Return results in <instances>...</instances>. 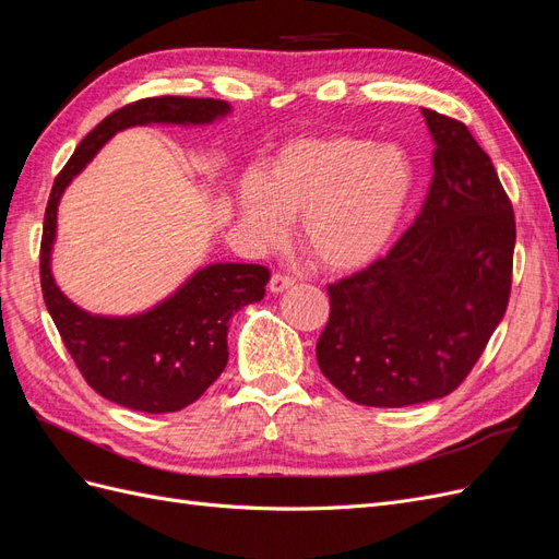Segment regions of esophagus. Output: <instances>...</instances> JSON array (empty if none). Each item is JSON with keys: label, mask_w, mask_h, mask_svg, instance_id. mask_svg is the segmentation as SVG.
Returning <instances> with one entry per match:
<instances>
[{"label": "esophagus", "mask_w": 559, "mask_h": 559, "mask_svg": "<svg viewBox=\"0 0 559 559\" xmlns=\"http://www.w3.org/2000/svg\"><path fill=\"white\" fill-rule=\"evenodd\" d=\"M270 292L273 294H282V292H286V289H292L294 286V277H289V275H284V273H275L273 277H270Z\"/></svg>", "instance_id": "34e87169"}]
</instances>
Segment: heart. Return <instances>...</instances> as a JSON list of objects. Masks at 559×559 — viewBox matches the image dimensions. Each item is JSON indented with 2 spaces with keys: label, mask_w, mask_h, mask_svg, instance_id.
<instances>
[{
  "label": "heart",
  "mask_w": 559,
  "mask_h": 559,
  "mask_svg": "<svg viewBox=\"0 0 559 559\" xmlns=\"http://www.w3.org/2000/svg\"><path fill=\"white\" fill-rule=\"evenodd\" d=\"M415 167L403 148L347 134L284 144L267 175L238 186V212L253 240H282L300 212V240L329 270L373 261L413 195Z\"/></svg>",
  "instance_id": "heart-1"
}]
</instances>
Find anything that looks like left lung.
Listing matches in <instances>:
<instances>
[{
    "mask_svg": "<svg viewBox=\"0 0 559 559\" xmlns=\"http://www.w3.org/2000/svg\"><path fill=\"white\" fill-rule=\"evenodd\" d=\"M421 116L436 144L425 205L384 259L329 284L317 343L321 373L373 408L454 392L511 296L515 216L495 165L464 123Z\"/></svg>",
    "mask_w": 559,
    "mask_h": 559,
    "instance_id": "1",
    "label": "left lung"
}]
</instances>
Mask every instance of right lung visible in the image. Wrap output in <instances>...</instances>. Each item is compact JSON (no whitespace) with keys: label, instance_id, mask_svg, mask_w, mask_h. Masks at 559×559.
Segmentation results:
<instances>
[{"label":"right lung","instance_id":"add662e5","mask_svg":"<svg viewBox=\"0 0 559 559\" xmlns=\"http://www.w3.org/2000/svg\"><path fill=\"white\" fill-rule=\"evenodd\" d=\"M230 114L212 97H146L109 114L81 140L56 177L41 235V292L67 352L99 396L140 413H175L198 401L228 364V319L265 296L267 267L210 263L175 294L140 314H91L67 298L53 280L58 205L67 186L116 132L134 126H207Z\"/></svg>","mask_w":559,"mask_h":559}]
</instances>
